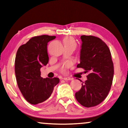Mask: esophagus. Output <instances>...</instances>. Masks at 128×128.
Instances as JSON below:
<instances>
[{
    "mask_svg": "<svg viewBox=\"0 0 128 128\" xmlns=\"http://www.w3.org/2000/svg\"><path fill=\"white\" fill-rule=\"evenodd\" d=\"M63 79L65 80L66 81H68V80H72V79H73V78H70V77H64L63 78Z\"/></svg>",
    "mask_w": 128,
    "mask_h": 128,
    "instance_id": "34e87169",
    "label": "esophagus"
}]
</instances>
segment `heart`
<instances>
[{
  "instance_id": "heart-1",
  "label": "heart",
  "mask_w": 128,
  "mask_h": 128,
  "mask_svg": "<svg viewBox=\"0 0 128 128\" xmlns=\"http://www.w3.org/2000/svg\"><path fill=\"white\" fill-rule=\"evenodd\" d=\"M64 43L65 45H68V46H73L74 47H76V43L75 40L72 37H66V38L64 40ZM70 66V64H66L65 66V67L67 68L68 66Z\"/></svg>"
}]
</instances>
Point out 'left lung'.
I'll return each mask as SVG.
<instances>
[{
	"mask_svg": "<svg viewBox=\"0 0 128 128\" xmlns=\"http://www.w3.org/2000/svg\"><path fill=\"white\" fill-rule=\"evenodd\" d=\"M80 38L82 44L77 67L90 74L75 93V98L82 106L91 108L100 104L108 96L113 82V62L109 48L100 38L83 35Z\"/></svg>",
	"mask_w": 128,
	"mask_h": 128,
	"instance_id": "obj_1",
	"label": "left lung"
}]
</instances>
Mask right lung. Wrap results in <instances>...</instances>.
I'll list each match as a JSON object with an SVG mask.
<instances>
[{
    "label": "right lung",
    "mask_w": 128,
    "mask_h": 128,
    "mask_svg": "<svg viewBox=\"0 0 128 128\" xmlns=\"http://www.w3.org/2000/svg\"><path fill=\"white\" fill-rule=\"evenodd\" d=\"M56 36L42 35L32 38L17 50L15 60L16 82L20 92L30 104H41L50 96L58 78L41 77L40 69L49 62L48 43Z\"/></svg>",
    "instance_id": "1"
}]
</instances>
